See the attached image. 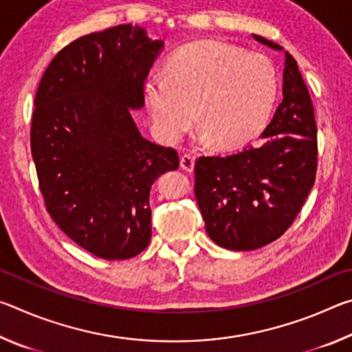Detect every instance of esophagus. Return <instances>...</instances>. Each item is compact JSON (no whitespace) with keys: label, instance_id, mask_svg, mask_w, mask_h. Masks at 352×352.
<instances>
[{"label":"esophagus","instance_id":"34e87169","mask_svg":"<svg viewBox=\"0 0 352 352\" xmlns=\"http://www.w3.org/2000/svg\"><path fill=\"white\" fill-rule=\"evenodd\" d=\"M195 164V157L190 153H184L180 157V168L186 172H192Z\"/></svg>","mask_w":352,"mask_h":352}]
</instances>
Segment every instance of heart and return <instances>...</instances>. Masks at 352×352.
I'll use <instances>...</instances> for the list:
<instances>
[{"label": "heart", "mask_w": 352, "mask_h": 352, "mask_svg": "<svg viewBox=\"0 0 352 352\" xmlns=\"http://www.w3.org/2000/svg\"><path fill=\"white\" fill-rule=\"evenodd\" d=\"M278 76L269 57L217 40L177 50L164 74H153L142 96L160 140L174 142L200 127L217 147L245 144L259 132L275 104Z\"/></svg>", "instance_id": "obj_1"}]
</instances>
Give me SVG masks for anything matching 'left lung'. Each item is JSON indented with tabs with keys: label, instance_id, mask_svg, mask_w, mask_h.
<instances>
[{
	"label": "left lung",
	"instance_id": "obj_1",
	"mask_svg": "<svg viewBox=\"0 0 352 352\" xmlns=\"http://www.w3.org/2000/svg\"><path fill=\"white\" fill-rule=\"evenodd\" d=\"M259 43L283 47L261 35ZM259 146L195 162L194 194L208 236L217 245L248 252L281 237L305 205L317 175V122L298 65L285 52L283 102Z\"/></svg>",
	"mask_w": 352,
	"mask_h": 352
}]
</instances>
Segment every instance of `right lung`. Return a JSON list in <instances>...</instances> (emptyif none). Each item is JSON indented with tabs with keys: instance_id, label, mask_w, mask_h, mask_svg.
I'll list each match as a JSON object with an SVG mask.
<instances>
[{
	"instance_id": "obj_1",
	"label": "right lung",
	"mask_w": 352,
	"mask_h": 352,
	"mask_svg": "<svg viewBox=\"0 0 352 352\" xmlns=\"http://www.w3.org/2000/svg\"><path fill=\"white\" fill-rule=\"evenodd\" d=\"M162 47L132 25L83 35L57 52L35 94L31 151L46 211L98 258L146 250L152 184L178 169L175 148L142 138L130 115Z\"/></svg>"
}]
</instances>
